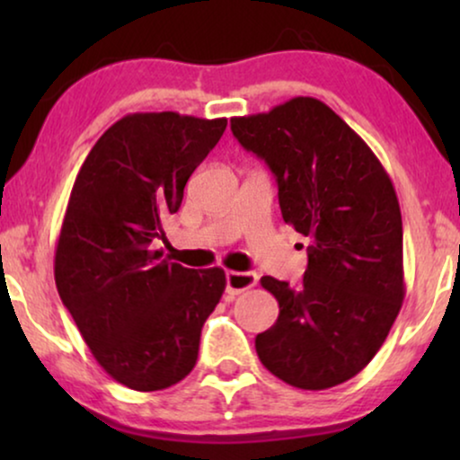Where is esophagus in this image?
Returning a JSON list of instances; mask_svg holds the SVG:
<instances>
[{"label":"esophagus","mask_w":460,"mask_h":460,"mask_svg":"<svg viewBox=\"0 0 460 460\" xmlns=\"http://www.w3.org/2000/svg\"><path fill=\"white\" fill-rule=\"evenodd\" d=\"M255 285H257L255 272H228L226 274V293H228L230 297L249 291V288H253Z\"/></svg>","instance_id":"esophagus-1"}]
</instances>
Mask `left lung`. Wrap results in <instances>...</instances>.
Returning a JSON list of instances; mask_svg holds the SVG:
<instances>
[{
	"label": "left lung",
	"mask_w": 460,
	"mask_h": 460,
	"mask_svg": "<svg viewBox=\"0 0 460 460\" xmlns=\"http://www.w3.org/2000/svg\"><path fill=\"white\" fill-rule=\"evenodd\" d=\"M230 128L272 169L282 219L310 241L299 287L261 279L280 312L255 337L257 356L288 385L335 387L373 360L404 301L395 188L368 144L316 98L234 117Z\"/></svg>",
	"instance_id": "left-lung-1"
}]
</instances>
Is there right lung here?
I'll use <instances>...</instances> for the list:
<instances>
[{"label": "right lung", "mask_w": 460, "mask_h": 460, "mask_svg": "<svg viewBox=\"0 0 460 460\" xmlns=\"http://www.w3.org/2000/svg\"><path fill=\"white\" fill-rule=\"evenodd\" d=\"M226 125L172 111L125 115L93 144L73 184L56 287L96 362L136 392L190 373L200 329L222 299V268H184L153 241Z\"/></svg>", "instance_id": "add662e5"}]
</instances>
